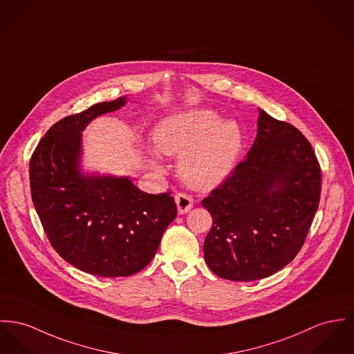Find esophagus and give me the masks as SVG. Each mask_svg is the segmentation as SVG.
<instances>
[{
    "label": "esophagus",
    "mask_w": 354,
    "mask_h": 354,
    "mask_svg": "<svg viewBox=\"0 0 354 354\" xmlns=\"http://www.w3.org/2000/svg\"><path fill=\"white\" fill-rule=\"evenodd\" d=\"M175 203H176V207H178V213L179 214H186L192 209L194 201H192L190 195L179 192V194L175 195Z\"/></svg>",
    "instance_id": "34e87169"
}]
</instances>
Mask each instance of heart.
<instances>
[{
    "mask_svg": "<svg viewBox=\"0 0 354 354\" xmlns=\"http://www.w3.org/2000/svg\"><path fill=\"white\" fill-rule=\"evenodd\" d=\"M155 142L167 156L179 158L182 180L195 190H212L236 168L244 148V133L234 120H221L216 111L191 109L164 118ZM156 169L163 165L151 153Z\"/></svg>",
    "mask_w": 354,
    "mask_h": 354,
    "instance_id": "b5f03b06",
    "label": "heart"
}]
</instances>
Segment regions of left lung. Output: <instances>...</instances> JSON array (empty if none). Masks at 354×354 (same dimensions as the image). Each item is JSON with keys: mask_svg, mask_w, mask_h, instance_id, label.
Segmentation results:
<instances>
[{"mask_svg": "<svg viewBox=\"0 0 354 354\" xmlns=\"http://www.w3.org/2000/svg\"><path fill=\"white\" fill-rule=\"evenodd\" d=\"M321 196V168L307 138L259 109L244 162L202 201L213 217L205 260L219 277L252 281L284 268L304 243Z\"/></svg>", "mask_w": 354, "mask_h": 354, "instance_id": "8db88e82", "label": "left lung"}]
</instances>
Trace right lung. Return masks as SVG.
I'll list each match as a JSON object with an SVG mask.
<instances>
[{
    "mask_svg": "<svg viewBox=\"0 0 354 354\" xmlns=\"http://www.w3.org/2000/svg\"><path fill=\"white\" fill-rule=\"evenodd\" d=\"M127 97L100 102L50 128L29 163L35 209L55 250L83 272L121 277L145 268L160 245L176 205L168 192L148 194L129 176L83 168L82 133Z\"/></svg>",
    "mask_w": 354,
    "mask_h": 354,
    "instance_id": "add662e5",
    "label": "right lung"
}]
</instances>
